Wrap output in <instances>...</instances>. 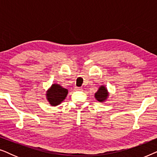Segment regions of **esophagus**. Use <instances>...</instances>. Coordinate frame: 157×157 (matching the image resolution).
I'll use <instances>...</instances> for the list:
<instances>
[{
	"label": "esophagus",
	"instance_id": "34e87169",
	"mask_svg": "<svg viewBox=\"0 0 157 157\" xmlns=\"http://www.w3.org/2000/svg\"><path fill=\"white\" fill-rule=\"evenodd\" d=\"M75 89L76 90V91H82V88H81V87H77V86H76L75 87Z\"/></svg>",
	"mask_w": 157,
	"mask_h": 157
}]
</instances>
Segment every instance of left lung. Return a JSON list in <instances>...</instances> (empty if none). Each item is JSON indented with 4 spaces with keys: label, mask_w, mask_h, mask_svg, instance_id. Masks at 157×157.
I'll use <instances>...</instances> for the list:
<instances>
[{
    "label": "left lung",
    "mask_w": 157,
    "mask_h": 157,
    "mask_svg": "<svg viewBox=\"0 0 157 157\" xmlns=\"http://www.w3.org/2000/svg\"><path fill=\"white\" fill-rule=\"evenodd\" d=\"M109 94L107 92V90L104 86H101L99 89L98 90V91L95 94V98L96 100L98 101L102 102L104 101V100L106 99L107 96H108Z\"/></svg>",
    "instance_id": "left-lung-1"
}]
</instances>
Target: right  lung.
Instances as JSON below:
<instances>
[{
    "mask_svg": "<svg viewBox=\"0 0 157 157\" xmlns=\"http://www.w3.org/2000/svg\"><path fill=\"white\" fill-rule=\"evenodd\" d=\"M68 90L62 88L60 85L53 84L47 92V99L52 106H57L65 99Z\"/></svg>",
    "mask_w": 157,
    "mask_h": 157,
    "instance_id": "right-lung-1",
    "label": "right lung"
}]
</instances>
